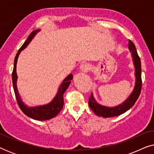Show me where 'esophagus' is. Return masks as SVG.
<instances>
[{
	"label": "esophagus",
	"instance_id": "1",
	"mask_svg": "<svg viewBox=\"0 0 154 154\" xmlns=\"http://www.w3.org/2000/svg\"><path fill=\"white\" fill-rule=\"evenodd\" d=\"M80 69H81V71H83V73H87L88 71H90V64L85 63V64H83L81 65V66H80Z\"/></svg>",
	"mask_w": 154,
	"mask_h": 154
}]
</instances>
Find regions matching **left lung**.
I'll return each instance as SVG.
<instances>
[{
    "label": "left lung",
    "mask_w": 154,
    "mask_h": 154,
    "mask_svg": "<svg viewBox=\"0 0 154 154\" xmlns=\"http://www.w3.org/2000/svg\"><path fill=\"white\" fill-rule=\"evenodd\" d=\"M128 48L132 53V57L133 59V62L135 68V85H134L133 91L128 98L125 102L122 103L121 104L114 107H106L102 106L96 102L93 97V95H91L89 97V106L92 111L95 113L97 116L103 118H109L113 116H118L123 114L126 112L128 110L131 108L134 104L136 101L140 96L141 90H142V77H141V72H142V68H141V60L139 57L137 52L135 45L132 42L129 40L128 43Z\"/></svg>",
    "instance_id": "obj_1"
}]
</instances>
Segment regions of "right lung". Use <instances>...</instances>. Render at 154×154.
Listing matches in <instances>:
<instances>
[{
    "instance_id": "obj_1",
    "label": "right lung",
    "mask_w": 154,
    "mask_h": 154,
    "mask_svg": "<svg viewBox=\"0 0 154 154\" xmlns=\"http://www.w3.org/2000/svg\"><path fill=\"white\" fill-rule=\"evenodd\" d=\"M40 30H35L32 31L29 35L28 38L24 43L23 44L22 47L18 50V52L17 53L15 58L14 61V68L12 73V84H13V88L14 94H15L16 100L17 102V104L21 109V110L23 111V113L27 116L31 118V119L37 120V121H46V120L51 119L52 118L55 117L60 112L64 106V98H63V94L64 92L66 91L68 88L69 84L71 83V81L73 79V75L69 74L66 79H65L61 84L59 90L57 93L56 96L54 97L53 100L49 104L43 105V106H39L35 107H28L26 105H25L21 100L20 94H19L17 88V75L16 72V66L17 62V59L19 54L22 50L24 49L28 45V44L30 43L33 36L36 34L37 32H38Z\"/></svg>"
}]
</instances>
